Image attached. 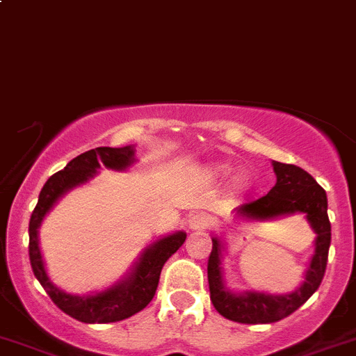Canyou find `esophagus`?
Returning <instances> with one entry per match:
<instances>
[{"label": "esophagus", "instance_id": "obj_1", "mask_svg": "<svg viewBox=\"0 0 356 356\" xmlns=\"http://www.w3.org/2000/svg\"><path fill=\"white\" fill-rule=\"evenodd\" d=\"M210 217L207 216V213H195V216L189 219V229L191 231H202V229H207V227L210 226Z\"/></svg>", "mask_w": 356, "mask_h": 356}]
</instances>
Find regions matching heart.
Masks as SVG:
<instances>
[{"instance_id":"b5f03b06","label":"heart","mask_w":356,"mask_h":356,"mask_svg":"<svg viewBox=\"0 0 356 356\" xmlns=\"http://www.w3.org/2000/svg\"><path fill=\"white\" fill-rule=\"evenodd\" d=\"M212 172L217 175H227L229 174V167L227 165H213Z\"/></svg>"}]
</instances>
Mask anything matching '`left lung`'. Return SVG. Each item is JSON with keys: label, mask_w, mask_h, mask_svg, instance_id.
I'll list each match as a JSON object with an SVG mask.
<instances>
[{"label": "left lung", "mask_w": 356, "mask_h": 356, "mask_svg": "<svg viewBox=\"0 0 356 356\" xmlns=\"http://www.w3.org/2000/svg\"><path fill=\"white\" fill-rule=\"evenodd\" d=\"M277 174V184L270 193L252 203L234 209V220L264 222L280 217L305 213L315 231L313 254L306 268L305 282L289 294L243 291L233 292L226 287L222 261L226 255V240L222 234L212 236V252L209 257V287L212 305L224 318L238 323H273L301 308L320 287L325 275L330 247V222L327 216L325 189L306 170L296 165L271 161Z\"/></svg>", "instance_id": "8db88e82"}]
</instances>
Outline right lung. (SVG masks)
I'll return each instance as SVG.
<instances>
[{"instance_id":"add662e5","label":"right lung","mask_w":356,"mask_h":356,"mask_svg":"<svg viewBox=\"0 0 356 356\" xmlns=\"http://www.w3.org/2000/svg\"><path fill=\"white\" fill-rule=\"evenodd\" d=\"M137 161L136 146L123 147H95L79 156L72 158L64 170L57 172L44 182L38 198L36 209L29 220V259L34 277L38 278L51 301L64 313L83 323H111L125 320L146 308L154 298L160 273L163 264L172 254L179 250L186 240L184 231H175L167 236L144 247L134 266L116 284L109 285L104 291L90 292L85 296L69 294L62 291L47 273L43 255L40 248V227L47 213L55 203L67 195L71 189L90 182L99 174V168L109 170H129Z\"/></svg>"}]
</instances>
